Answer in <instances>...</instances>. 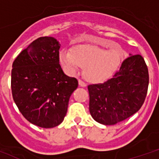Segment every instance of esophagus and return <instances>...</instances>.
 Wrapping results in <instances>:
<instances>
[{"label":"esophagus","instance_id":"1","mask_svg":"<svg viewBox=\"0 0 159 159\" xmlns=\"http://www.w3.org/2000/svg\"><path fill=\"white\" fill-rule=\"evenodd\" d=\"M79 85H80V87H86V86H87V84H86L84 81L81 80H79Z\"/></svg>","mask_w":159,"mask_h":159}]
</instances>
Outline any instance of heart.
I'll return each instance as SVG.
<instances>
[{
    "instance_id": "heart-1",
    "label": "heart",
    "mask_w": 159,
    "mask_h": 159,
    "mask_svg": "<svg viewBox=\"0 0 159 159\" xmlns=\"http://www.w3.org/2000/svg\"><path fill=\"white\" fill-rule=\"evenodd\" d=\"M106 48L95 45H78L72 51L62 49L59 57L66 70L75 74L84 67L83 74L87 80L93 83L103 82L114 74L124 58V51L114 42L106 41Z\"/></svg>"
}]
</instances>
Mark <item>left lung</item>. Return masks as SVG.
<instances>
[{
	"label": "left lung",
	"mask_w": 159,
	"mask_h": 159,
	"mask_svg": "<svg viewBox=\"0 0 159 159\" xmlns=\"http://www.w3.org/2000/svg\"><path fill=\"white\" fill-rule=\"evenodd\" d=\"M148 85L149 72L144 58L139 54L130 56L112 78L88 86L92 117L104 125L124 121L141 109Z\"/></svg>",
	"instance_id": "8db88e82"
}]
</instances>
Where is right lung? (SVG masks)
Wrapping results in <instances>:
<instances>
[{"label": "right lung", "instance_id": "obj_1", "mask_svg": "<svg viewBox=\"0 0 159 159\" xmlns=\"http://www.w3.org/2000/svg\"><path fill=\"white\" fill-rule=\"evenodd\" d=\"M59 48L55 38H38L12 66L14 102L25 119L40 128H54L63 121L70 97L78 87V80L64 74L59 64Z\"/></svg>", "mask_w": 159, "mask_h": 159}]
</instances>
